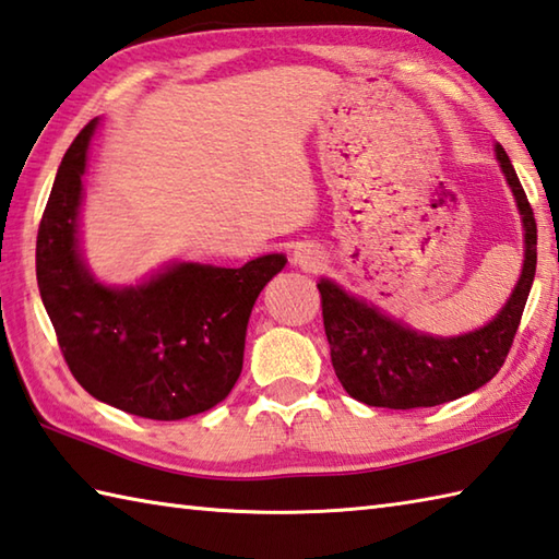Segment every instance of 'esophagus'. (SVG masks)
<instances>
[{
    "label": "esophagus",
    "instance_id": "obj_1",
    "mask_svg": "<svg viewBox=\"0 0 559 559\" xmlns=\"http://www.w3.org/2000/svg\"><path fill=\"white\" fill-rule=\"evenodd\" d=\"M320 261H322V254L314 245H300V247H295V251H293V264L300 266V269L312 271V269L320 266Z\"/></svg>",
    "mask_w": 559,
    "mask_h": 559
}]
</instances>
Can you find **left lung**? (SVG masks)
<instances>
[{"mask_svg":"<svg viewBox=\"0 0 559 559\" xmlns=\"http://www.w3.org/2000/svg\"><path fill=\"white\" fill-rule=\"evenodd\" d=\"M495 152L516 199L526 247L519 283L485 326L461 336L424 334L348 295L330 278L317 283L336 378L348 395L368 407H436L483 388L504 366L535 278L538 227L504 147L495 145Z\"/></svg>","mask_w":559,"mask_h":559,"instance_id":"obj_1","label":"left lung"}]
</instances>
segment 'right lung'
I'll return each mask as SVG.
<instances>
[{
  "instance_id": "1",
  "label": "right lung",
  "mask_w": 559,
  "mask_h": 559,
  "mask_svg": "<svg viewBox=\"0 0 559 559\" xmlns=\"http://www.w3.org/2000/svg\"><path fill=\"white\" fill-rule=\"evenodd\" d=\"M98 118L60 162L36 242L40 300L62 356L92 397L157 421L223 402L242 373L249 314L286 266L264 254L239 269L177 261L138 286H106L80 249L82 177Z\"/></svg>"
}]
</instances>
